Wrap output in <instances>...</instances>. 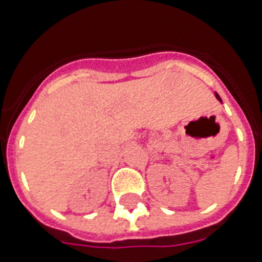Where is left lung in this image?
Returning a JSON list of instances; mask_svg holds the SVG:
<instances>
[{"instance_id": "8db88e82", "label": "left lung", "mask_w": 262, "mask_h": 262, "mask_svg": "<svg viewBox=\"0 0 262 262\" xmlns=\"http://www.w3.org/2000/svg\"><path fill=\"white\" fill-rule=\"evenodd\" d=\"M216 98H217V99H219V100H220V102H222V99H220V96H219V95H217V94H216Z\"/></svg>"}]
</instances>
